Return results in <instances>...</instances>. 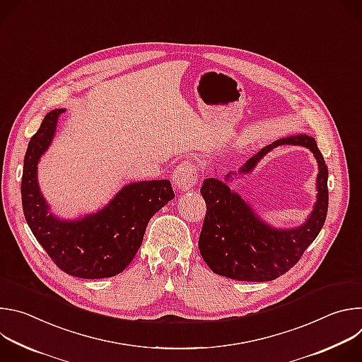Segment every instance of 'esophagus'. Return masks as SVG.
<instances>
[{
    "label": "esophagus",
    "instance_id": "1",
    "mask_svg": "<svg viewBox=\"0 0 362 362\" xmlns=\"http://www.w3.org/2000/svg\"><path fill=\"white\" fill-rule=\"evenodd\" d=\"M197 176H199L197 168L192 162L186 160L177 165L176 169L173 170V175H172L173 187L176 190H189L196 185Z\"/></svg>",
    "mask_w": 362,
    "mask_h": 362
}]
</instances>
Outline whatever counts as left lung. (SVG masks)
Segmentation results:
<instances>
[{"label": "left lung", "mask_w": 362, "mask_h": 362, "mask_svg": "<svg viewBox=\"0 0 362 362\" xmlns=\"http://www.w3.org/2000/svg\"><path fill=\"white\" fill-rule=\"evenodd\" d=\"M282 144L303 146L318 162L317 202L308 219L298 228L276 229L255 214L250 204L215 177L203 180L200 193L206 202V216L199 236L203 261L218 275L247 282L274 281L286 274L321 232L328 212V168L314 137L298 134L284 137L252 156L238 173L247 175L267 153Z\"/></svg>", "instance_id": "obj_1"}]
</instances>
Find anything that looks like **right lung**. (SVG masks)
<instances>
[{"instance_id":"obj_1","label":"right lung","mask_w":362,"mask_h":362,"mask_svg":"<svg viewBox=\"0 0 362 362\" xmlns=\"http://www.w3.org/2000/svg\"><path fill=\"white\" fill-rule=\"evenodd\" d=\"M64 112H49L28 143L21 180L24 216L38 243L63 272L83 279L110 278L133 261L148 221L175 193L166 179L134 182L95 214L74 221L56 218L40 192L37 165Z\"/></svg>"}]
</instances>
